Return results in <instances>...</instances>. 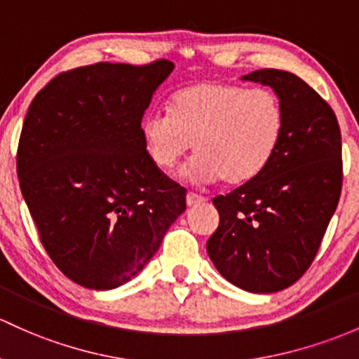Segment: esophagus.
Segmentation results:
<instances>
[{"label":"esophagus","instance_id":"1","mask_svg":"<svg viewBox=\"0 0 359 359\" xmlns=\"http://www.w3.org/2000/svg\"><path fill=\"white\" fill-rule=\"evenodd\" d=\"M205 196H202V195H196V194H188L187 195V205L188 207H194V205H198V203H203L205 202Z\"/></svg>","mask_w":359,"mask_h":359}]
</instances>
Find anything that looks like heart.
Wrapping results in <instances>:
<instances>
[{"instance_id": "heart-1", "label": "heart", "mask_w": 359, "mask_h": 359, "mask_svg": "<svg viewBox=\"0 0 359 359\" xmlns=\"http://www.w3.org/2000/svg\"><path fill=\"white\" fill-rule=\"evenodd\" d=\"M140 130L157 168L172 169L194 144L198 157L191 176L243 184L264 171L279 147L284 107L271 88L205 80L180 88L171 113L147 114Z\"/></svg>"}]
</instances>
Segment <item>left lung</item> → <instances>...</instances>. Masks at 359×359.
Wrapping results in <instances>:
<instances>
[{
  "mask_svg": "<svg viewBox=\"0 0 359 359\" xmlns=\"http://www.w3.org/2000/svg\"><path fill=\"white\" fill-rule=\"evenodd\" d=\"M243 80L273 88L284 107V132L260 175L212 200L219 227L207 253L234 286L276 292L308 271L337 209L341 130L332 107L299 76L264 68Z\"/></svg>",
  "mask_w": 359,
  "mask_h": 359,
  "instance_id": "1",
  "label": "left lung"
}]
</instances>
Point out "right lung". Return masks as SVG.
I'll use <instances>...</instances> for the list:
<instances>
[{
  "mask_svg": "<svg viewBox=\"0 0 359 359\" xmlns=\"http://www.w3.org/2000/svg\"><path fill=\"white\" fill-rule=\"evenodd\" d=\"M175 65L95 63L56 75L29 106L20 190L48 255L88 289L128 283L187 209L142 138V118Z\"/></svg>",
  "mask_w": 359,
  "mask_h": 359,
  "instance_id": "1",
  "label": "right lung"
}]
</instances>
